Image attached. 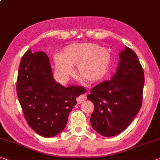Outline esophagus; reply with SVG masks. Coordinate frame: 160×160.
I'll return each instance as SVG.
<instances>
[{"instance_id": "esophagus-1", "label": "esophagus", "mask_w": 160, "mask_h": 160, "mask_svg": "<svg viewBox=\"0 0 160 160\" xmlns=\"http://www.w3.org/2000/svg\"><path fill=\"white\" fill-rule=\"evenodd\" d=\"M85 95H84V94H81V95L78 97V99H77V101H78V104H81V103H82L84 100L85 99Z\"/></svg>"}]
</instances>
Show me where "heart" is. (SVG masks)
I'll return each instance as SVG.
<instances>
[{
    "instance_id": "obj_1",
    "label": "heart",
    "mask_w": 160,
    "mask_h": 160,
    "mask_svg": "<svg viewBox=\"0 0 160 160\" xmlns=\"http://www.w3.org/2000/svg\"><path fill=\"white\" fill-rule=\"evenodd\" d=\"M55 74L60 80H66L74 73L87 82H95L107 73L112 63V55L107 48L93 43H77L65 47L61 54L54 56Z\"/></svg>"
}]
</instances>
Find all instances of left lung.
I'll use <instances>...</instances> for the list:
<instances>
[{"label":"left lung","mask_w":160,"mask_h":160,"mask_svg":"<svg viewBox=\"0 0 160 160\" xmlns=\"http://www.w3.org/2000/svg\"><path fill=\"white\" fill-rule=\"evenodd\" d=\"M118 66L111 80L92 89L88 96L93 103L90 117L99 134L112 137L123 132L139 112L142 105L144 71L133 51L125 46L119 53Z\"/></svg>","instance_id":"8db88e82"}]
</instances>
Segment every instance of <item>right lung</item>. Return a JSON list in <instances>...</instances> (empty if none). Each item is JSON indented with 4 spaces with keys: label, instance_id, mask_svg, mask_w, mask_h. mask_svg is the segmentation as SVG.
<instances>
[{
    "label": "right lung",
    "instance_id": "add662e5",
    "mask_svg": "<svg viewBox=\"0 0 160 160\" xmlns=\"http://www.w3.org/2000/svg\"><path fill=\"white\" fill-rule=\"evenodd\" d=\"M16 89L28 125L46 138L63 131L76 98L83 92L81 87L65 88L56 82L48 56L31 49L21 59Z\"/></svg>",
    "mask_w": 160,
    "mask_h": 160
}]
</instances>
